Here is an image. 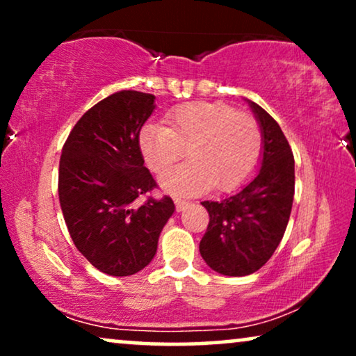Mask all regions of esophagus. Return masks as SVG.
I'll return each instance as SVG.
<instances>
[{
    "instance_id": "obj_1",
    "label": "esophagus",
    "mask_w": 356,
    "mask_h": 356,
    "mask_svg": "<svg viewBox=\"0 0 356 356\" xmlns=\"http://www.w3.org/2000/svg\"><path fill=\"white\" fill-rule=\"evenodd\" d=\"M188 201H184V199H175V206H177V211L178 212H181V211H184V209L188 207Z\"/></svg>"
}]
</instances>
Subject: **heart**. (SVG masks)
Wrapping results in <instances>:
<instances>
[{
  "label": "heart",
  "instance_id": "b5f03b06",
  "mask_svg": "<svg viewBox=\"0 0 356 356\" xmlns=\"http://www.w3.org/2000/svg\"><path fill=\"white\" fill-rule=\"evenodd\" d=\"M262 131L251 115L227 104L196 102L167 115V126L147 124L139 134L144 162L164 175L187 149L190 162L162 178L173 194H196L213 186L232 191L254 173L262 157Z\"/></svg>",
  "mask_w": 356,
  "mask_h": 356
}]
</instances>
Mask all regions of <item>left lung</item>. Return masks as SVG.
<instances>
[{
	"label": "left lung",
	"mask_w": 356,
	"mask_h": 356,
	"mask_svg": "<svg viewBox=\"0 0 356 356\" xmlns=\"http://www.w3.org/2000/svg\"><path fill=\"white\" fill-rule=\"evenodd\" d=\"M262 131L261 170L245 188L204 201L209 225L199 251L218 274L241 277L259 270L284 238L295 194V159L280 126L264 108L248 100Z\"/></svg>",
	"instance_id": "obj_1"
}]
</instances>
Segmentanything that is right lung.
<instances>
[{
  "instance_id": "obj_1",
  "label": "right lung",
  "mask_w": 356,
  "mask_h": 356,
  "mask_svg": "<svg viewBox=\"0 0 356 356\" xmlns=\"http://www.w3.org/2000/svg\"><path fill=\"white\" fill-rule=\"evenodd\" d=\"M155 97L120 90L100 100L67 136L58 196L67 232L95 269L115 277L143 270L175 212L172 197H140L157 188L144 167L139 133Z\"/></svg>"
}]
</instances>
